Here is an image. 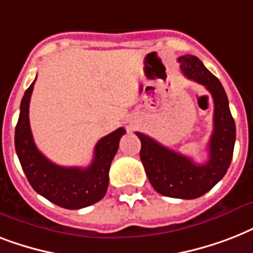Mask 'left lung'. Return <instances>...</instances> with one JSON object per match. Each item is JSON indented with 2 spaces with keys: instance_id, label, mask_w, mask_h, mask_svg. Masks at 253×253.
<instances>
[{
  "instance_id": "1",
  "label": "left lung",
  "mask_w": 253,
  "mask_h": 253,
  "mask_svg": "<svg viewBox=\"0 0 253 253\" xmlns=\"http://www.w3.org/2000/svg\"><path fill=\"white\" fill-rule=\"evenodd\" d=\"M178 63L184 76L204 85L212 97L214 130L209 142V160L196 164L148 135L136 132V136L142 143L140 160L155 190L166 197L193 200L208 193L226 174L234 154L236 128L220 81L197 56L184 55L178 57Z\"/></svg>"
}]
</instances>
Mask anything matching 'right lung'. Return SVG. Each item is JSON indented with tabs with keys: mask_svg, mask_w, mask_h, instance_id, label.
<instances>
[{
	"mask_svg": "<svg viewBox=\"0 0 253 253\" xmlns=\"http://www.w3.org/2000/svg\"><path fill=\"white\" fill-rule=\"evenodd\" d=\"M34 84L35 81L22 98L15 127V151L30 185L35 192L60 208L77 210L98 202L106 194L109 169L126 130L119 127L99 139L94 147L93 162L86 168L56 166L38 150L31 134L29 106Z\"/></svg>",
	"mask_w": 253,
	"mask_h": 253,
	"instance_id": "1",
	"label": "right lung"
}]
</instances>
